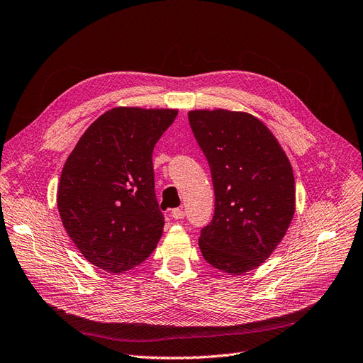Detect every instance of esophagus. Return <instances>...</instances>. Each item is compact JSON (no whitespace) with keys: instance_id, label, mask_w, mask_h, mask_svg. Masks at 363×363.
<instances>
[{"instance_id":"esophagus-1","label":"esophagus","mask_w":363,"mask_h":363,"mask_svg":"<svg viewBox=\"0 0 363 363\" xmlns=\"http://www.w3.org/2000/svg\"><path fill=\"white\" fill-rule=\"evenodd\" d=\"M184 217H185V211H184V209L177 208V209L172 211V218H174V220H182Z\"/></svg>"}]
</instances>
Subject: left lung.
Listing matches in <instances>:
<instances>
[{
  "instance_id": "1",
  "label": "left lung",
  "mask_w": 363,
  "mask_h": 363,
  "mask_svg": "<svg viewBox=\"0 0 363 363\" xmlns=\"http://www.w3.org/2000/svg\"><path fill=\"white\" fill-rule=\"evenodd\" d=\"M216 193L212 221L199 247L205 260L230 275L256 269L284 238L294 216L291 164L274 134L245 112L191 111Z\"/></svg>"
}]
</instances>
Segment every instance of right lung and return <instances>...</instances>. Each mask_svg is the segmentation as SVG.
<instances>
[{
    "label": "right lung",
    "mask_w": 363,
    "mask_h": 363,
    "mask_svg": "<svg viewBox=\"0 0 363 363\" xmlns=\"http://www.w3.org/2000/svg\"><path fill=\"white\" fill-rule=\"evenodd\" d=\"M178 111L115 107L97 118L62 167L58 211L82 256L121 274L151 256L164 217L154 190L152 151Z\"/></svg>",
    "instance_id": "right-lung-1"
}]
</instances>
